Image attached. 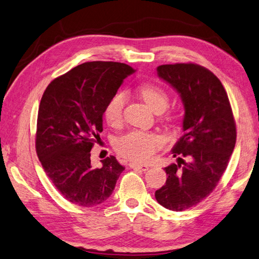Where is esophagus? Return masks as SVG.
<instances>
[{
    "instance_id": "obj_1",
    "label": "esophagus",
    "mask_w": 259,
    "mask_h": 259,
    "mask_svg": "<svg viewBox=\"0 0 259 259\" xmlns=\"http://www.w3.org/2000/svg\"><path fill=\"white\" fill-rule=\"evenodd\" d=\"M131 168L133 169H140L143 171H146L148 169V166L147 165H143V164H136V163H131L130 164Z\"/></svg>"
}]
</instances>
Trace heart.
Masks as SVG:
<instances>
[{
    "label": "heart",
    "mask_w": 259,
    "mask_h": 259,
    "mask_svg": "<svg viewBox=\"0 0 259 259\" xmlns=\"http://www.w3.org/2000/svg\"><path fill=\"white\" fill-rule=\"evenodd\" d=\"M140 95L152 110L164 112L168 105V95L160 86L152 83H145L140 86ZM126 103V94L118 92L114 94L104 108V117L110 125H117L123 117V110ZM163 145V140L156 134L145 133L141 131H132L116 141L117 152L122 156L135 160L146 162L151 159Z\"/></svg>",
    "instance_id": "b5f03b06"
}]
</instances>
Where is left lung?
Listing matches in <instances>:
<instances>
[{
    "mask_svg": "<svg viewBox=\"0 0 259 259\" xmlns=\"http://www.w3.org/2000/svg\"><path fill=\"white\" fill-rule=\"evenodd\" d=\"M157 75L181 95L185 115L184 134L171 149L177 164L164 168L168 177L155 198L165 208L182 211L217 186L236 143V124L225 89L207 68L176 63L158 66Z\"/></svg>",
    "mask_w": 259,
    "mask_h": 259,
    "instance_id": "8db88e82",
    "label": "left lung"
}]
</instances>
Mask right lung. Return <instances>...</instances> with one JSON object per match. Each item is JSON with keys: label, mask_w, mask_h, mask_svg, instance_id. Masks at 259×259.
I'll return each instance as SVG.
<instances>
[{"label": "right lung", "mask_w": 259, "mask_h": 259, "mask_svg": "<svg viewBox=\"0 0 259 259\" xmlns=\"http://www.w3.org/2000/svg\"><path fill=\"white\" fill-rule=\"evenodd\" d=\"M134 72L124 63L88 62L53 79L44 92L36 153L57 191L73 204L93 207L105 202L124 170L114 156L93 168L90 152L101 140L107 102Z\"/></svg>", "instance_id": "add662e5"}]
</instances>
